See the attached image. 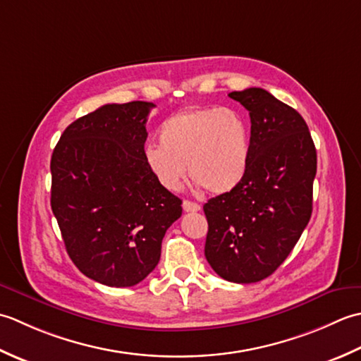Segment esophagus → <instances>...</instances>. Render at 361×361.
Segmentation results:
<instances>
[{
  "label": "esophagus",
  "mask_w": 361,
  "mask_h": 361,
  "mask_svg": "<svg viewBox=\"0 0 361 361\" xmlns=\"http://www.w3.org/2000/svg\"><path fill=\"white\" fill-rule=\"evenodd\" d=\"M182 207L185 212H200L201 210V205L197 202H191V201H183L182 202Z\"/></svg>",
  "instance_id": "esophagus-1"
}]
</instances>
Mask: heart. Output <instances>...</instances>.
Masks as SVG:
<instances>
[{
    "instance_id": "heart-1",
    "label": "heart",
    "mask_w": 361,
    "mask_h": 361,
    "mask_svg": "<svg viewBox=\"0 0 361 361\" xmlns=\"http://www.w3.org/2000/svg\"><path fill=\"white\" fill-rule=\"evenodd\" d=\"M159 142L146 146L143 159L168 191L182 187L188 168L197 185L215 195L229 193L251 165V126L235 109L195 107L173 114L159 126Z\"/></svg>"
}]
</instances>
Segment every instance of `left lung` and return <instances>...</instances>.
Here are the masks:
<instances>
[{
  "instance_id": "1",
  "label": "left lung",
  "mask_w": 361,
  "mask_h": 361,
  "mask_svg": "<svg viewBox=\"0 0 361 361\" xmlns=\"http://www.w3.org/2000/svg\"><path fill=\"white\" fill-rule=\"evenodd\" d=\"M229 97L251 116V165L237 188L204 204V252L219 277L254 283L281 267L310 221L316 149L302 116L269 92Z\"/></svg>"
}]
</instances>
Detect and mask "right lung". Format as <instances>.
I'll use <instances>...</instances> for the list:
<instances>
[{
    "label": "right lung",
    "mask_w": 361,
    "mask_h": 361,
    "mask_svg": "<svg viewBox=\"0 0 361 361\" xmlns=\"http://www.w3.org/2000/svg\"><path fill=\"white\" fill-rule=\"evenodd\" d=\"M152 102L106 104L63 130L51 157V209L80 273L134 286L157 267L182 201L145 165Z\"/></svg>",
    "instance_id": "1"
}]
</instances>
